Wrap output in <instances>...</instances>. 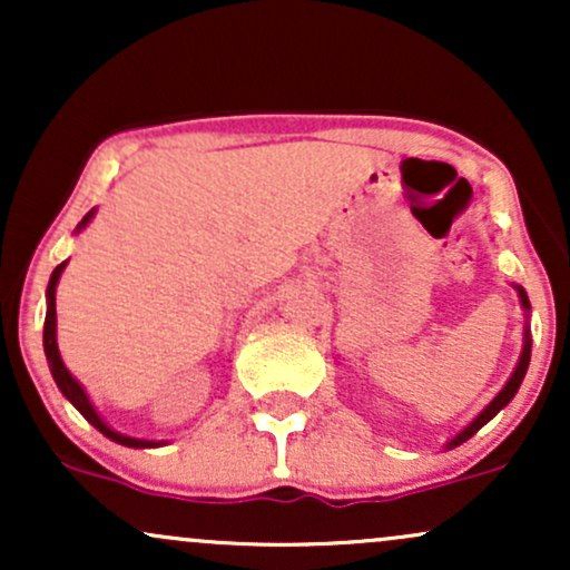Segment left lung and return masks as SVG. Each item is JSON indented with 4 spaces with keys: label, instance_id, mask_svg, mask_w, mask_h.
I'll use <instances>...</instances> for the list:
<instances>
[{
    "label": "left lung",
    "instance_id": "1",
    "mask_svg": "<svg viewBox=\"0 0 570 570\" xmlns=\"http://www.w3.org/2000/svg\"><path fill=\"white\" fill-rule=\"evenodd\" d=\"M514 289H517V294H520V303H522V307H525V311H531V303H528V294H525V289H522V286H514ZM525 316H528V313H525ZM528 364H531V330H528V324H525V340H522L520 362H517V367H514V372H512V377H509L507 385H503V389L499 391V394H495L493 402H490L488 407L482 410L480 415H476L474 421L469 423V426L461 431V434H455L453 440H450L448 444H444V448L453 450V448H458V444H463L466 440H472V436H474L476 431H480L482 426H485V423L490 421V417L499 415V412H501L503 407H507V404L512 402V399H514L517 389H520L522 377H525V372H528Z\"/></svg>",
    "mask_w": 570,
    "mask_h": 570
}]
</instances>
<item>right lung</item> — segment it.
Here are the masks:
<instances>
[{
  "label": "right lung",
  "instance_id": "obj_1",
  "mask_svg": "<svg viewBox=\"0 0 570 570\" xmlns=\"http://www.w3.org/2000/svg\"><path fill=\"white\" fill-rule=\"evenodd\" d=\"M90 217H94V212H88L82 217L80 225H77V230H82L85 225H88ZM63 267L67 263H61L53 271V276H50V284H48V292H45V297H48V313H45V332H42V345H45V356H48V364H50V375H53V381L58 389H61V394L69 399L71 404H75L77 410H80V415L85 421L90 423V426H96L101 431L104 436H109V440L117 442V444H126V448H160L163 442H153V440H134V436H126L120 434V431L109 429L107 423L101 421V415H98L94 404H90L88 394H85V389L80 383L71 377V372L67 370V364L61 362V353H58V343H56V286H58V278H61Z\"/></svg>",
  "mask_w": 570,
  "mask_h": 570
}]
</instances>
